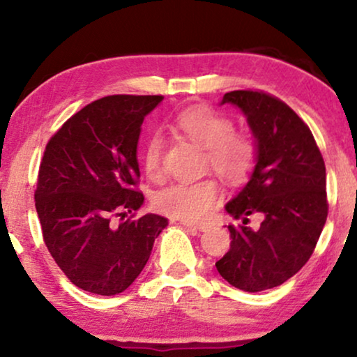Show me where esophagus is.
Masks as SVG:
<instances>
[{"mask_svg":"<svg viewBox=\"0 0 357 357\" xmlns=\"http://www.w3.org/2000/svg\"><path fill=\"white\" fill-rule=\"evenodd\" d=\"M182 224L188 229H195V231H206V226H204V224H193V222H188V221H183Z\"/></svg>","mask_w":357,"mask_h":357,"instance_id":"1","label":"esophagus"}]
</instances>
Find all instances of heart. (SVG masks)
Instances as JSON below:
<instances>
[{"mask_svg": "<svg viewBox=\"0 0 357 357\" xmlns=\"http://www.w3.org/2000/svg\"><path fill=\"white\" fill-rule=\"evenodd\" d=\"M175 125L193 143L204 148V165L224 180L241 183L255 169L258 143L248 131L234 130V121L222 112L206 105L188 107L180 112ZM164 141L159 136L149 139L144 151V169L153 180L162 178ZM221 195V187L213 177L195 182H175L155 195V208L170 218L182 221H202L211 213Z\"/></svg>", "mask_w": 357, "mask_h": 357, "instance_id": "1", "label": "heart"}]
</instances>
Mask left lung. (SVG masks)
Returning <instances> with one entry per match:
<instances>
[{"label": "left lung", "instance_id": "1", "mask_svg": "<svg viewBox=\"0 0 357 357\" xmlns=\"http://www.w3.org/2000/svg\"><path fill=\"white\" fill-rule=\"evenodd\" d=\"M241 107L258 143L250 182L226 204L242 224L229 226L231 248L216 268L242 291L271 289L309 261L328 216L326 174L314 135L286 102L263 91H231L222 104ZM258 213L261 226H246Z\"/></svg>", "mask_w": 357, "mask_h": 357}]
</instances>
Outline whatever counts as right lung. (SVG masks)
Returning <instances> with one entry per match:
<instances>
[{"label": "right lung", "mask_w": 357, "mask_h": 357, "mask_svg": "<svg viewBox=\"0 0 357 357\" xmlns=\"http://www.w3.org/2000/svg\"><path fill=\"white\" fill-rule=\"evenodd\" d=\"M162 96H107L91 102L52 136L37 175L36 209L43 242L60 270L82 291L115 296L149 260L167 226L158 214L136 216V146L144 116ZM131 212L123 222L124 214ZM120 217L122 222L114 224Z\"/></svg>", "instance_id": "add662e5"}]
</instances>
